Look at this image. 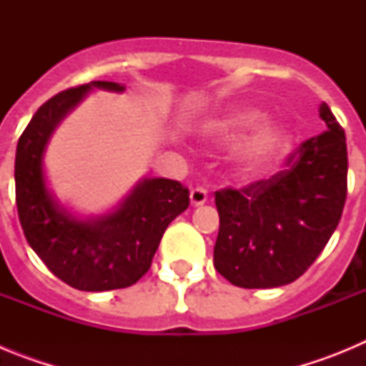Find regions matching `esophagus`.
Instances as JSON below:
<instances>
[{"label":"esophagus","mask_w":366,"mask_h":366,"mask_svg":"<svg viewBox=\"0 0 366 366\" xmlns=\"http://www.w3.org/2000/svg\"><path fill=\"white\" fill-rule=\"evenodd\" d=\"M207 199H209V192H207V189H203V187H196V189L190 190V203H192L194 207L203 205Z\"/></svg>","instance_id":"1"}]
</instances>
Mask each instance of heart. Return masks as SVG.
Returning <instances> with one entry per match:
<instances>
[{
  "instance_id": "obj_1",
  "label": "heart",
  "mask_w": 366,
  "mask_h": 366,
  "mask_svg": "<svg viewBox=\"0 0 366 366\" xmlns=\"http://www.w3.org/2000/svg\"><path fill=\"white\" fill-rule=\"evenodd\" d=\"M264 124H266L264 113L258 112V109H242V112L232 113L231 117L222 121L219 135L225 141L236 143V141H244L245 137L258 132ZM290 143H292V139L284 128H280V126L266 128L245 147L244 154H242L244 167L249 172L264 170L273 161L279 159L280 155L290 148Z\"/></svg>"
}]
</instances>
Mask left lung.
I'll return each mask as SVG.
<instances>
[{
	"instance_id": "obj_1",
	"label": "left lung",
	"mask_w": 366,
	"mask_h": 366,
	"mask_svg": "<svg viewBox=\"0 0 366 366\" xmlns=\"http://www.w3.org/2000/svg\"><path fill=\"white\" fill-rule=\"evenodd\" d=\"M328 130L300 143L282 170L244 189L214 192L219 231L214 267L238 287H277L297 280L334 234L347 202L345 130L328 104Z\"/></svg>"
}]
</instances>
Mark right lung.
Instances as JSON below:
<instances>
[{
	"label": "right lung",
	"mask_w": 366,
	"mask_h": 366,
	"mask_svg": "<svg viewBox=\"0 0 366 366\" xmlns=\"http://www.w3.org/2000/svg\"><path fill=\"white\" fill-rule=\"evenodd\" d=\"M92 86L122 92L97 80L56 93L38 108L16 148V205L24 234L54 277L82 292L121 290L152 266L168 223L187 211L189 189L174 179H147L117 212L79 222L56 209L45 189L41 155L51 132Z\"/></svg>",
	"instance_id": "add662e5"
}]
</instances>
